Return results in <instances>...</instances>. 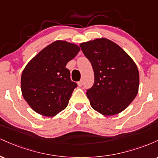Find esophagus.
<instances>
[{
	"label": "esophagus",
	"instance_id": "obj_1",
	"mask_svg": "<svg viewBox=\"0 0 158 158\" xmlns=\"http://www.w3.org/2000/svg\"><path fill=\"white\" fill-rule=\"evenodd\" d=\"M78 86L79 87H81L82 86V85H83V81H82V80H80L79 81H78Z\"/></svg>",
	"mask_w": 158,
	"mask_h": 158
}]
</instances>
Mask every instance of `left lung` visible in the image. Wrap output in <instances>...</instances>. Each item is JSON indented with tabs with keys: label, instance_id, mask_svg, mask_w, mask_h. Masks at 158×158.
Instances as JSON below:
<instances>
[{
	"label": "left lung",
	"instance_id": "left-lung-1",
	"mask_svg": "<svg viewBox=\"0 0 158 158\" xmlns=\"http://www.w3.org/2000/svg\"><path fill=\"white\" fill-rule=\"evenodd\" d=\"M94 72V84L87 97L94 110L104 116L119 114L138 93L137 65L122 48L106 38L79 44Z\"/></svg>",
	"mask_w": 158,
	"mask_h": 158
}]
</instances>
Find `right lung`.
Masks as SVG:
<instances>
[{
  "label": "right lung",
  "instance_id": "right-lung-1",
  "mask_svg": "<svg viewBox=\"0 0 158 158\" xmlns=\"http://www.w3.org/2000/svg\"><path fill=\"white\" fill-rule=\"evenodd\" d=\"M80 48L62 40L53 41L27 63L21 78L23 97L34 111L53 117L66 108L76 82L66 64Z\"/></svg>",
  "mask_w": 158,
  "mask_h": 158
}]
</instances>
